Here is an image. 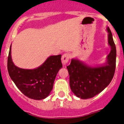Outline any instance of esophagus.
Returning a JSON list of instances; mask_svg holds the SVG:
<instances>
[{"instance_id":"34e87169","label":"esophagus","mask_w":124,"mask_h":124,"mask_svg":"<svg viewBox=\"0 0 124 124\" xmlns=\"http://www.w3.org/2000/svg\"><path fill=\"white\" fill-rule=\"evenodd\" d=\"M71 55L69 53H64L63 56H62V58H61V61H62V63H63V65H66L67 64V63L69 61Z\"/></svg>"}]
</instances>
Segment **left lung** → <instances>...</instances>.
<instances>
[{
	"label": "left lung",
	"mask_w": 124,
	"mask_h": 124,
	"mask_svg": "<svg viewBox=\"0 0 124 124\" xmlns=\"http://www.w3.org/2000/svg\"><path fill=\"white\" fill-rule=\"evenodd\" d=\"M108 43L110 46L106 64L91 67L81 61L72 59L67 69L70 75V86L72 92L83 99L94 97L102 91L111 82L116 70V48L110 28L107 27Z\"/></svg>",
	"instance_id": "obj_1"
}]
</instances>
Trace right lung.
Masks as SVG:
<instances>
[{"label":"right lung","instance_id":"1","mask_svg":"<svg viewBox=\"0 0 124 124\" xmlns=\"http://www.w3.org/2000/svg\"><path fill=\"white\" fill-rule=\"evenodd\" d=\"M61 54L48 57L43 64L34 70L17 67L11 58V46L7 60L10 77L25 96L35 100L48 96L53 87L56 74L62 68Z\"/></svg>","mask_w":124,"mask_h":124}]
</instances>
